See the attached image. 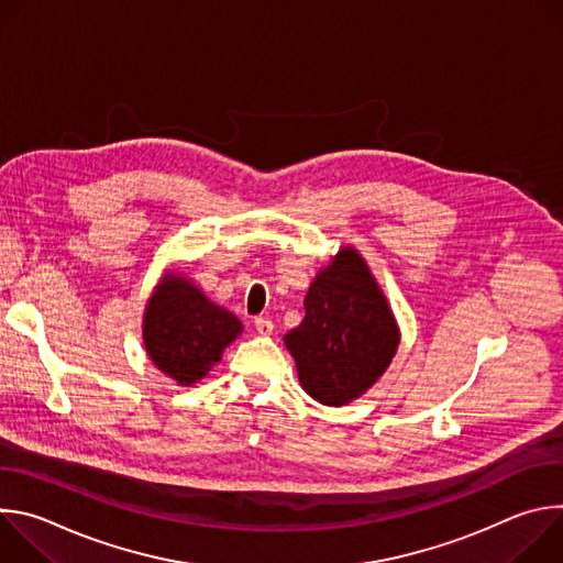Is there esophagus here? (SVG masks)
Returning a JSON list of instances; mask_svg holds the SVG:
<instances>
[{
    "instance_id": "1",
    "label": "esophagus",
    "mask_w": 563,
    "mask_h": 563,
    "mask_svg": "<svg viewBox=\"0 0 563 563\" xmlns=\"http://www.w3.org/2000/svg\"><path fill=\"white\" fill-rule=\"evenodd\" d=\"M254 328H256V332L261 336H269L274 332V323H272L269 318H265V316H256L254 318Z\"/></svg>"
}]
</instances>
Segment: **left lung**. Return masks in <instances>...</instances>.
<instances>
[{"label":"left lung","mask_w":563,"mask_h":563,"mask_svg":"<svg viewBox=\"0 0 563 563\" xmlns=\"http://www.w3.org/2000/svg\"><path fill=\"white\" fill-rule=\"evenodd\" d=\"M396 318L354 247H341L305 296V318L285 334L302 389L323 406H345L389 367L398 347Z\"/></svg>","instance_id":"8db88e82"}]
</instances>
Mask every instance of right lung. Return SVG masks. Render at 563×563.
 <instances>
[{
    "label": "right lung",
    "instance_id": "right-lung-1",
    "mask_svg": "<svg viewBox=\"0 0 563 563\" xmlns=\"http://www.w3.org/2000/svg\"><path fill=\"white\" fill-rule=\"evenodd\" d=\"M240 334V320L211 302L180 272L165 274L144 309V350L159 372L180 385L207 376L222 350Z\"/></svg>",
    "mask_w": 563,
    "mask_h": 563
}]
</instances>
